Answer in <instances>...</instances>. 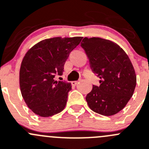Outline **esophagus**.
Instances as JSON below:
<instances>
[{"label": "esophagus", "mask_w": 149, "mask_h": 149, "mask_svg": "<svg viewBox=\"0 0 149 149\" xmlns=\"http://www.w3.org/2000/svg\"><path fill=\"white\" fill-rule=\"evenodd\" d=\"M77 83H78V81H73L71 82V84L73 86H76V85L77 84Z\"/></svg>", "instance_id": "1"}]
</instances>
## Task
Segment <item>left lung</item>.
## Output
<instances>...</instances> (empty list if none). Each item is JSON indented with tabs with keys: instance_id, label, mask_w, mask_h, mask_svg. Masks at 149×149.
<instances>
[{
	"instance_id": "obj_1",
	"label": "left lung",
	"mask_w": 149,
	"mask_h": 149,
	"mask_svg": "<svg viewBox=\"0 0 149 149\" xmlns=\"http://www.w3.org/2000/svg\"><path fill=\"white\" fill-rule=\"evenodd\" d=\"M81 46L89 60L94 73L100 79L86 96L91 110L103 116L122 111L132 97L136 75L125 52L116 43L101 38L85 37Z\"/></svg>"
}]
</instances>
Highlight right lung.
I'll return each mask as SVG.
<instances>
[{
    "label": "right lung",
    "mask_w": 149,
    "mask_h": 149,
    "mask_svg": "<svg viewBox=\"0 0 149 149\" xmlns=\"http://www.w3.org/2000/svg\"><path fill=\"white\" fill-rule=\"evenodd\" d=\"M82 37L55 38L43 40L27 51L19 70L22 95L28 108L36 114L48 117L65 108L71 84L55 81L62 76L70 52Z\"/></svg>",
    "instance_id": "add662e5"
}]
</instances>
